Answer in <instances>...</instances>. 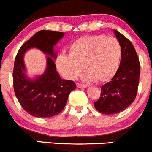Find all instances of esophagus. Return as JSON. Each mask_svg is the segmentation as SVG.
Returning <instances> with one entry per match:
<instances>
[{"label": "esophagus", "instance_id": "esophagus-1", "mask_svg": "<svg viewBox=\"0 0 152 152\" xmlns=\"http://www.w3.org/2000/svg\"><path fill=\"white\" fill-rule=\"evenodd\" d=\"M76 86L77 88H86L87 86L85 85V84H82V83H76Z\"/></svg>", "mask_w": 152, "mask_h": 152}]
</instances>
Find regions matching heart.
<instances>
[{"label":"heart","mask_w":152,"mask_h":152,"mask_svg":"<svg viewBox=\"0 0 152 152\" xmlns=\"http://www.w3.org/2000/svg\"><path fill=\"white\" fill-rule=\"evenodd\" d=\"M121 56V43L115 37L83 36L70 45L69 55L61 54L57 58L56 66L67 80H75L84 68L86 80L103 83L116 74Z\"/></svg>","instance_id":"obj_1"}]
</instances>
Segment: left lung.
Segmentation results:
<instances>
[{
  "instance_id": "8db88e82",
  "label": "left lung",
  "mask_w": 152,
  "mask_h": 152,
  "mask_svg": "<svg viewBox=\"0 0 152 152\" xmlns=\"http://www.w3.org/2000/svg\"><path fill=\"white\" fill-rule=\"evenodd\" d=\"M115 36L122 49L121 64L109 82L101 86L100 97L94 106L103 115H114L125 110L135 100L139 85L140 66L130 40L117 30Z\"/></svg>"
}]
</instances>
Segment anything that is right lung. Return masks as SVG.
I'll return each mask as SVG.
<instances>
[{
    "label": "right lung",
    "instance_id": "add662e5",
    "mask_svg": "<svg viewBox=\"0 0 152 152\" xmlns=\"http://www.w3.org/2000/svg\"><path fill=\"white\" fill-rule=\"evenodd\" d=\"M64 36V32L49 30L37 31L22 45L15 60L13 86L16 97L26 112L36 118H50L65 107L70 92L75 89L74 81L63 80L56 71L54 46ZM37 48L47 56L43 74L31 79L26 75L23 58L25 52Z\"/></svg>",
    "mask_w": 152,
    "mask_h": 152
}]
</instances>
